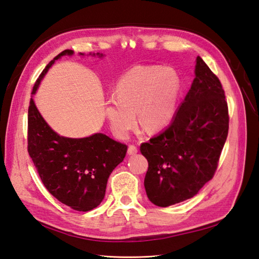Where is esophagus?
Returning a JSON list of instances; mask_svg holds the SVG:
<instances>
[{
    "instance_id": "34e87169",
    "label": "esophagus",
    "mask_w": 259,
    "mask_h": 259,
    "mask_svg": "<svg viewBox=\"0 0 259 259\" xmlns=\"http://www.w3.org/2000/svg\"><path fill=\"white\" fill-rule=\"evenodd\" d=\"M137 147L134 146V145H130L128 146V149H127V153L131 156V155H135V153H137Z\"/></svg>"
}]
</instances>
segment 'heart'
I'll list each match as a JSON object with an SVG mask.
<instances>
[{
    "instance_id": "heart-1",
    "label": "heart",
    "mask_w": 259,
    "mask_h": 259,
    "mask_svg": "<svg viewBox=\"0 0 259 259\" xmlns=\"http://www.w3.org/2000/svg\"><path fill=\"white\" fill-rule=\"evenodd\" d=\"M181 78L176 69L158 65H138L117 80L114 94L106 100L104 116L113 134L125 138L138 121L148 131L161 130L177 110Z\"/></svg>"
}]
</instances>
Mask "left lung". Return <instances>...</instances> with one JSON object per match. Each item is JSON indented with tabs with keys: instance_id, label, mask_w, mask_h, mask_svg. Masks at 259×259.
<instances>
[{
	"instance_id": "left-lung-1",
	"label": "left lung",
	"mask_w": 259,
	"mask_h": 259,
	"mask_svg": "<svg viewBox=\"0 0 259 259\" xmlns=\"http://www.w3.org/2000/svg\"><path fill=\"white\" fill-rule=\"evenodd\" d=\"M228 132L225 90L197 57L191 89L171 124L141 146L148 161L144 185L152 204L167 207L194 197L213 178Z\"/></svg>"
}]
</instances>
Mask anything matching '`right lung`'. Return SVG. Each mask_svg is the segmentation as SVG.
Returning <instances> with one entry per match:
<instances>
[{
  "label": "right lung",
  "mask_w": 259,
  "mask_h": 259,
  "mask_svg": "<svg viewBox=\"0 0 259 259\" xmlns=\"http://www.w3.org/2000/svg\"><path fill=\"white\" fill-rule=\"evenodd\" d=\"M73 54V50H64L49 63L34 82L31 95L36 94L41 79L55 61ZM97 55L103 57L100 53ZM126 151V145L101 133L83 138L60 136L49 126L30 99L28 153L49 193L62 204L77 211H89L99 206L106 195L110 174L123 161Z\"/></svg>",
  "instance_id": "obj_1"
}]
</instances>
